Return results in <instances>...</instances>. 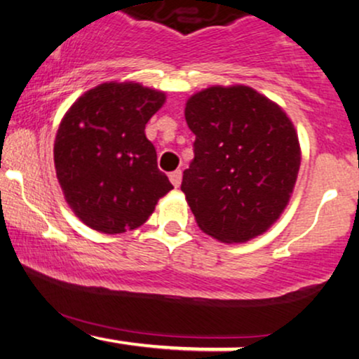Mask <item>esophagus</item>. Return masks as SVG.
Instances as JSON below:
<instances>
[{"label": "esophagus", "mask_w": 359, "mask_h": 359, "mask_svg": "<svg viewBox=\"0 0 359 359\" xmlns=\"http://www.w3.org/2000/svg\"><path fill=\"white\" fill-rule=\"evenodd\" d=\"M168 179H170V182L175 185V187H179L180 182H182V172L180 170H174L170 175H168Z\"/></svg>", "instance_id": "34e87169"}]
</instances>
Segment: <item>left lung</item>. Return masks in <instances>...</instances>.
Returning a JSON list of instances; mask_svg holds the SVG:
<instances>
[{
  "instance_id": "1",
  "label": "left lung",
  "mask_w": 359,
  "mask_h": 359,
  "mask_svg": "<svg viewBox=\"0 0 359 359\" xmlns=\"http://www.w3.org/2000/svg\"><path fill=\"white\" fill-rule=\"evenodd\" d=\"M194 160L182 192L197 226L222 243L266 233L297 182L300 143L277 102L250 86H211L185 102Z\"/></svg>"
}]
</instances>
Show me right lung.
Masks as SVG:
<instances>
[{
    "instance_id": "add662e5",
    "label": "right lung",
    "mask_w": 359,
    "mask_h": 359,
    "mask_svg": "<svg viewBox=\"0 0 359 359\" xmlns=\"http://www.w3.org/2000/svg\"><path fill=\"white\" fill-rule=\"evenodd\" d=\"M167 96L140 82H102L62 118L53 163L65 203L89 228L106 234L137 229L174 189L156 167L145 126Z\"/></svg>"
}]
</instances>
